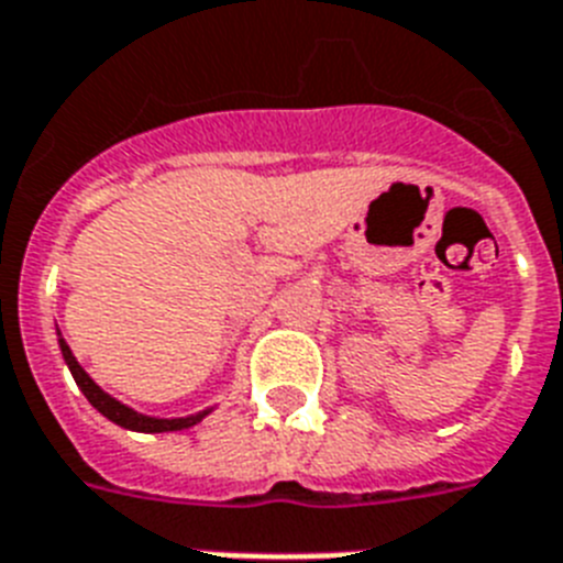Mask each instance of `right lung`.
I'll return each mask as SVG.
<instances>
[{
    "instance_id": "1",
    "label": "right lung",
    "mask_w": 563,
    "mask_h": 563,
    "mask_svg": "<svg viewBox=\"0 0 563 563\" xmlns=\"http://www.w3.org/2000/svg\"><path fill=\"white\" fill-rule=\"evenodd\" d=\"M56 338H59V352H63V361L68 363L70 375H74V380H77V386L82 389L85 398H88V404H91L99 415H106L111 423H117V427L131 429V432H183V429H191L194 423H200V420L206 418L209 412H214V406L202 409V412L186 415V418H151V415L136 412V409L125 406L122 400L111 398V395H108L102 386L93 384V377L88 375L82 366H79V361L74 357V352H70V346L65 343V338L59 329H56Z\"/></svg>"
}]
</instances>
